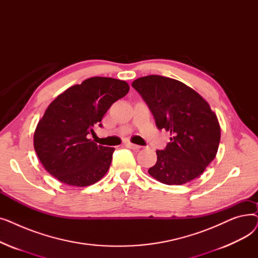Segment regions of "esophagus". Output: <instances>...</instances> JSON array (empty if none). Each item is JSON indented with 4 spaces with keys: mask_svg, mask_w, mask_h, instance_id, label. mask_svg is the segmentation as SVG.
Wrapping results in <instances>:
<instances>
[{
    "mask_svg": "<svg viewBox=\"0 0 258 258\" xmlns=\"http://www.w3.org/2000/svg\"><path fill=\"white\" fill-rule=\"evenodd\" d=\"M126 146L127 147H130L131 150H134V151H139L140 148H141V146L140 145H137V144H133V143H126Z\"/></svg>",
    "mask_w": 258,
    "mask_h": 258,
    "instance_id": "34e87169",
    "label": "esophagus"
}]
</instances>
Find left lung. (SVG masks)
I'll list each match as a JSON object with an SVG mask.
<instances>
[{
    "label": "left lung",
    "mask_w": 258,
    "mask_h": 258,
    "mask_svg": "<svg viewBox=\"0 0 258 258\" xmlns=\"http://www.w3.org/2000/svg\"><path fill=\"white\" fill-rule=\"evenodd\" d=\"M150 107L159 130L170 132V142L157 151V163L148 169L167 185H181L204 172L215 158L221 140L218 117L208 102L179 80L148 75L133 81Z\"/></svg>",
    "instance_id": "left-lung-1"
}]
</instances>
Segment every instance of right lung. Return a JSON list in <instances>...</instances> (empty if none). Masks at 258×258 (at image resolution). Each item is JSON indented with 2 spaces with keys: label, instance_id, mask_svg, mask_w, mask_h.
I'll return each instance as SVG.
<instances>
[{
  "label": "right lung",
  "instance_id": "add662e5",
  "mask_svg": "<svg viewBox=\"0 0 258 258\" xmlns=\"http://www.w3.org/2000/svg\"><path fill=\"white\" fill-rule=\"evenodd\" d=\"M127 83L92 77L54 99L34 133V150L45 169L58 181L77 187L99 181L110 168L114 147L88 139L111 105L124 97Z\"/></svg>",
  "mask_w": 258,
  "mask_h": 258
}]
</instances>
